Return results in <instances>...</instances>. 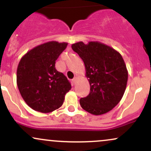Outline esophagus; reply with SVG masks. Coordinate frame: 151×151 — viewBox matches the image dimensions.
<instances>
[{
    "instance_id": "esophagus-1",
    "label": "esophagus",
    "mask_w": 151,
    "mask_h": 151,
    "mask_svg": "<svg viewBox=\"0 0 151 151\" xmlns=\"http://www.w3.org/2000/svg\"><path fill=\"white\" fill-rule=\"evenodd\" d=\"M77 79H78V78H77V77H75L73 79H72V81H73V83H74V84H75L76 83H77Z\"/></svg>"
}]
</instances>
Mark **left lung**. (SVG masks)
<instances>
[{
    "mask_svg": "<svg viewBox=\"0 0 151 151\" xmlns=\"http://www.w3.org/2000/svg\"><path fill=\"white\" fill-rule=\"evenodd\" d=\"M72 48L84 62L90 85L89 95L79 100L81 108L93 115L106 114L125 92L128 70L124 59L113 47L98 41L78 42Z\"/></svg>",
    "mask_w": 151,
    "mask_h": 151,
    "instance_id": "left-lung-1",
    "label": "left lung"
}]
</instances>
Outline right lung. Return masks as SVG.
Wrapping results in <instances>:
<instances>
[{
  "label": "right lung",
  "mask_w": 151,
  "mask_h": 151,
  "mask_svg": "<svg viewBox=\"0 0 151 151\" xmlns=\"http://www.w3.org/2000/svg\"><path fill=\"white\" fill-rule=\"evenodd\" d=\"M67 42L50 41L36 46L22 57L17 69V85L31 109L50 113L60 108L70 83L55 68V61Z\"/></svg>",
  "instance_id": "right-lung-1"
}]
</instances>
